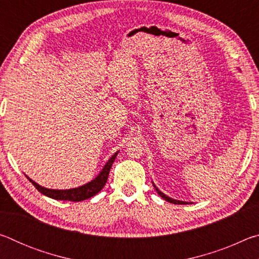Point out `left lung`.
<instances>
[{
  "instance_id": "8db88e82",
  "label": "left lung",
  "mask_w": 259,
  "mask_h": 259,
  "mask_svg": "<svg viewBox=\"0 0 259 259\" xmlns=\"http://www.w3.org/2000/svg\"><path fill=\"white\" fill-rule=\"evenodd\" d=\"M153 186H154L156 192L159 193V195L162 196V198H163L165 201H168V202H170V203H174V204H186V203H188V202H185V201H179V200H175V199L169 198L168 195H165L164 193H162V192L159 190V188H157V187L154 185V183H153Z\"/></svg>"
}]
</instances>
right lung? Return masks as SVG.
Returning <instances> with one entry per match:
<instances>
[{"mask_svg":"<svg viewBox=\"0 0 259 259\" xmlns=\"http://www.w3.org/2000/svg\"><path fill=\"white\" fill-rule=\"evenodd\" d=\"M117 153H119V151L114 153L112 157H109V160L106 162V164L104 165V168L102 169V171L98 174L97 177L93 179L91 182L84 184V185L78 186L75 188H69V190H51V188H47L38 185L37 183H35L33 179H30L28 176H26V175L25 176L27 177V179H29V182L32 183L35 187H36V190L38 192H41L43 195L48 196V198H51L55 200L74 201V202H78V201L90 199L91 196L96 195L97 193L102 191V188L105 186V184L107 182L109 170H111V166L113 164L114 160H115Z\"/></svg>","mask_w":259,"mask_h":259,"instance_id":"right-lung-1","label":"right lung"}]
</instances>
